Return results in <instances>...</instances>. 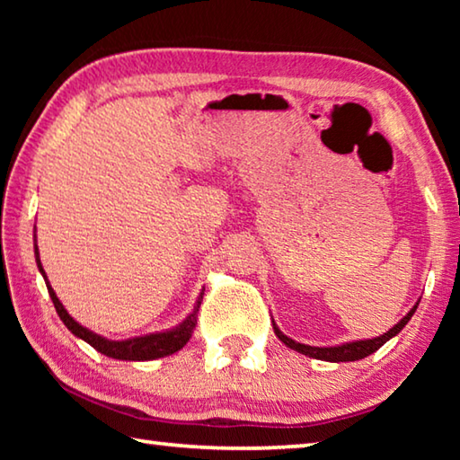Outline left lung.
<instances>
[{
	"instance_id": "obj_1",
	"label": "left lung",
	"mask_w": 460,
	"mask_h": 460,
	"mask_svg": "<svg viewBox=\"0 0 460 460\" xmlns=\"http://www.w3.org/2000/svg\"><path fill=\"white\" fill-rule=\"evenodd\" d=\"M418 305L410 310V313L402 318V321L394 326V329H389L387 332L381 334L377 339H369V341H355V342H345V345H339V347H310V345H302V342H296L290 337H286V334L278 329L274 324V332L278 334V339L284 342L286 347L294 349V351H298L302 355H308L313 357V359H321V361H331V363H341V361H357V359H363V357H367L371 353H376L377 349L387 342L392 337H395L403 326L408 324V321L411 318V314L416 313Z\"/></svg>"
}]
</instances>
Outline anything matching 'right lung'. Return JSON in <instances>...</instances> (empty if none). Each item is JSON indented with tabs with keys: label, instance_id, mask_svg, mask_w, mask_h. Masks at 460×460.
<instances>
[{
	"label": "right lung",
	"instance_id": "add662e5",
	"mask_svg": "<svg viewBox=\"0 0 460 460\" xmlns=\"http://www.w3.org/2000/svg\"><path fill=\"white\" fill-rule=\"evenodd\" d=\"M36 263L38 270L42 271V276L46 279L44 268L40 263V258H38V247H36ZM49 286V294L54 302V308L60 316V321L66 324V329L71 331L76 337L87 341L93 349H97L99 353H103L107 357H113V359H121V361H150V359H160V357L172 355L189 342L194 331V323H197V313L199 306L202 302V292L197 300V306H194V313L186 318L182 324H178L176 329L166 331V332H154V334H146V337H136V339H128V341H109L105 337H99L97 332H91L89 329H84L75 318L66 313L62 302L57 298V294Z\"/></svg>",
	"mask_w": 460,
	"mask_h": 460
}]
</instances>
